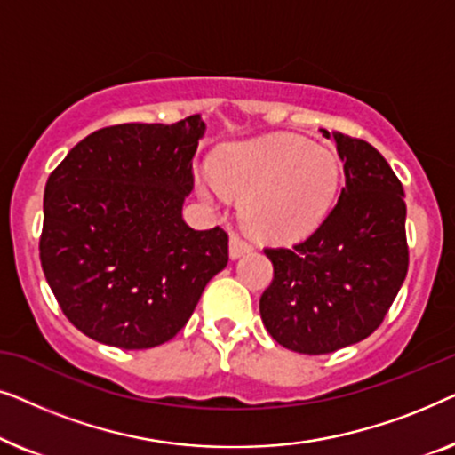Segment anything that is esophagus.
<instances>
[{
	"mask_svg": "<svg viewBox=\"0 0 455 455\" xmlns=\"http://www.w3.org/2000/svg\"><path fill=\"white\" fill-rule=\"evenodd\" d=\"M248 251H252L251 242L242 238L240 234H232V238H229V254H232V259H238Z\"/></svg>",
	"mask_w": 455,
	"mask_h": 455,
	"instance_id": "obj_1",
	"label": "esophagus"
}]
</instances>
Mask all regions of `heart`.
Instances as JSON below:
<instances>
[{"mask_svg": "<svg viewBox=\"0 0 455 455\" xmlns=\"http://www.w3.org/2000/svg\"><path fill=\"white\" fill-rule=\"evenodd\" d=\"M338 186V157L294 134L223 145L213 155V173L198 176V192L209 201L223 190L244 195L242 221L271 240L308 234L331 207Z\"/></svg>", "mask_w": 455, "mask_h": 455, "instance_id": "1", "label": "heart"}]
</instances>
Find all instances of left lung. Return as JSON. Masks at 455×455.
<instances>
[{
  "label": "left lung",
  "instance_id": "8db88e82",
  "mask_svg": "<svg viewBox=\"0 0 455 455\" xmlns=\"http://www.w3.org/2000/svg\"><path fill=\"white\" fill-rule=\"evenodd\" d=\"M333 139L346 176L335 207L307 240L265 248L273 279L260 296V319L277 344L300 354L369 338L408 273L402 182L366 140L341 132Z\"/></svg>",
  "mask_w": 455,
  "mask_h": 455
}]
</instances>
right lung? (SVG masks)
<instances>
[{"instance_id":"add662e5","label":"right lung","mask_w":455,"mask_h":455,"mask_svg":"<svg viewBox=\"0 0 455 455\" xmlns=\"http://www.w3.org/2000/svg\"><path fill=\"white\" fill-rule=\"evenodd\" d=\"M204 124H117L49 173L39 257L61 313L91 339L145 350L170 341L228 265L223 228L182 220Z\"/></svg>"}]
</instances>
